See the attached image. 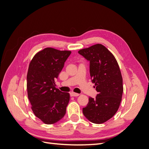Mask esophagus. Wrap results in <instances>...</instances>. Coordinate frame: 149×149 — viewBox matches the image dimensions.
<instances>
[{
  "instance_id": "1",
  "label": "esophagus",
  "mask_w": 149,
  "mask_h": 149,
  "mask_svg": "<svg viewBox=\"0 0 149 149\" xmlns=\"http://www.w3.org/2000/svg\"><path fill=\"white\" fill-rule=\"evenodd\" d=\"M70 95H71V96H78L79 95V94H78V93H73V92H72V93H70Z\"/></svg>"
}]
</instances>
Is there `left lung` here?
Returning a JSON list of instances; mask_svg holds the SVG:
<instances>
[{
  "mask_svg": "<svg viewBox=\"0 0 149 149\" xmlns=\"http://www.w3.org/2000/svg\"><path fill=\"white\" fill-rule=\"evenodd\" d=\"M78 53L89 61L90 76L98 93L95 98L89 97L83 113L93 123H104L114 116L122 100L123 78L119 65L101 44L80 49Z\"/></svg>",
  "mask_w": 149,
  "mask_h": 149,
  "instance_id": "8db88e82",
  "label": "left lung"
}]
</instances>
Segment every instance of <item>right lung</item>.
Segmentation results:
<instances>
[{
	"label": "right lung",
	"mask_w": 149,
	"mask_h": 149,
	"mask_svg": "<svg viewBox=\"0 0 149 149\" xmlns=\"http://www.w3.org/2000/svg\"><path fill=\"white\" fill-rule=\"evenodd\" d=\"M71 53L46 48L30 63L26 76L28 97L34 114L45 124H55L66 114L70 94L56 88L55 79Z\"/></svg>",
	"instance_id": "right-lung-1"
}]
</instances>
